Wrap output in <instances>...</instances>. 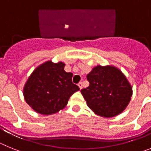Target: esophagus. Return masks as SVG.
Returning <instances> with one entry per match:
<instances>
[{
	"mask_svg": "<svg viewBox=\"0 0 151 151\" xmlns=\"http://www.w3.org/2000/svg\"><path fill=\"white\" fill-rule=\"evenodd\" d=\"M78 87H79L80 89L82 88V82H79V83L78 84Z\"/></svg>",
	"mask_w": 151,
	"mask_h": 151,
	"instance_id": "1",
	"label": "esophagus"
}]
</instances>
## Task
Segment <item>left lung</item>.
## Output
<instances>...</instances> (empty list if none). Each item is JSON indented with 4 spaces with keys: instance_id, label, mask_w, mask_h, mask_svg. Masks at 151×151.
<instances>
[{
    "instance_id": "8db88e82",
    "label": "left lung",
    "mask_w": 151,
    "mask_h": 151,
    "mask_svg": "<svg viewBox=\"0 0 151 151\" xmlns=\"http://www.w3.org/2000/svg\"><path fill=\"white\" fill-rule=\"evenodd\" d=\"M89 86L81 90L88 106L103 117L115 116L129 104L132 88L127 78L113 66H97L87 75Z\"/></svg>"
}]
</instances>
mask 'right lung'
<instances>
[{
    "instance_id": "right-lung-1",
    "label": "right lung",
    "mask_w": 151,
    "mask_h": 151,
    "mask_svg": "<svg viewBox=\"0 0 151 151\" xmlns=\"http://www.w3.org/2000/svg\"><path fill=\"white\" fill-rule=\"evenodd\" d=\"M65 64L46 62L32 73L23 89L25 100L40 114L50 115L63 109L69 97L79 90L72 82L73 73L64 70Z\"/></svg>"
}]
</instances>
